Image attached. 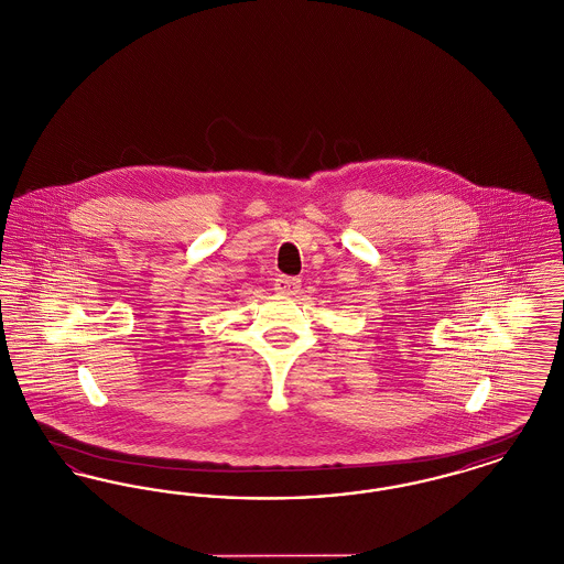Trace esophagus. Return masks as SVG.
Here are the masks:
<instances>
[{
    "label": "esophagus",
    "instance_id": "1",
    "mask_svg": "<svg viewBox=\"0 0 564 564\" xmlns=\"http://www.w3.org/2000/svg\"><path fill=\"white\" fill-rule=\"evenodd\" d=\"M274 290L279 294L294 295L300 290V279H292V276H279L274 281Z\"/></svg>",
    "mask_w": 564,
    "mask_h": 564
}]
</instances>
